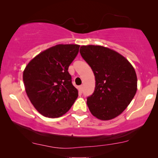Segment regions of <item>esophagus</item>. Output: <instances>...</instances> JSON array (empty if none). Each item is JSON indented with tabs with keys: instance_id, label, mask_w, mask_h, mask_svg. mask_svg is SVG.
Segmentation results:
<instances>
[{
	"instance_id": "1",
	"label": "esophagus",
	"mask_w": 158,
	"mask_h": 158,
	"mask_svg": "<svg viewBox=\"0 0 158 158\" xmlns=\"http://www.w3.org/2000/svg\"><path fill=\"white\" fill-rule=\"evenodd\" d=\"M78 90H79V92L82 94V92H83V86L82 85H80L78 87Z\"/></svg>"
}]
</instances>
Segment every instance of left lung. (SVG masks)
Returning a JSON list of instances; mask_svg holds the SVG:
<instances>
[{
    "label": "left lung",
    "mask_w": 158,
    "mask_h": 158,
    "mask_svg": "<svg viewBox=\"0 0 158 158\" xmlns=\"http://www.w3.org/2000/svg\"><path fill=\"white\" fill-rule=\"evenodd\" d=\"M80 52L94 71L96 88L87 98L90 113L100 120L120 115L137 90V77L131 64L117 52L99 45H83Z\"/></svg>",
    "instance_id": "1"
}]
</instances>
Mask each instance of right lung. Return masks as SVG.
Listing matches in <instances>:
<instances>
[{"label": "right lung", "mask_w": 158, "mask_h": 158, "mask_svg": "<svg viewBox=\"0 0 158 158\" xmlns=\"http://www.w3.org/2000/svg\"><path fill=\"white\" fill-rule=\"evenodd\" d=\"M78 44H57L34 57L23 72L28 98L39 113L48 118L63 116L78 96L68 68Z\"/></svg>", "instance_id": "right-lung-1"}]
</instances>
